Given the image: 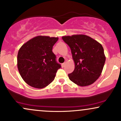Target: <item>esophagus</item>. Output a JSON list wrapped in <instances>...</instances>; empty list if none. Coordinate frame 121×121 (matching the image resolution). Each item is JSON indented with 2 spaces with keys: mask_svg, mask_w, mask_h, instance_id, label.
Returning <instances> with one entry per match:
<instances>
[{
  "mask_svg": "<svg viewBox=\"0 0 121 121\" xmlns=\"http://www.w3.org/2000/svg\"><path fill=\"white\" fill-rule=\"evenodd\" d=\"M65 65H66V63H65V62H64V63H62V64H61V65H62V67H65Z\"/></svg>",
  "mask_w": 121,
  "mask_h": 121,
  "instance_id": "esophagus-1",
  "label": "esophagus"
}]
</instances>
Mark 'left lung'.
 Returning <instances> with one entry per match:
<instances>
[{
	"label": "left lung",
	"mask_w": 121,
	"mask_h": 121,
	"mask_svg": "<svg viewBox=\"0 0 121 121\" xmlns=\"http://www.w3.org/2000/svg\"><path fill=\"white\" fill-rule=\"evenodd\" d=\"M62 39L70 47L75 64L69 78L80 86L92 84L100 76L106 60L102 45L84 35L65 36Z\"/></svg>",
	"instance_id": "obj_1"
}]
</instances>
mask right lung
Wrapping results in <instances>:
<instances>
[{
	"label": "right lung",
	"mask_w": 121,
	"mask_h": 121,
	"mask_svg": "<svg viewBox=\"0 0 121 121\" xmlns=\"http://www.w3.org/2000/svg\"><path fill=\"white\" fill-rule=\"evenodd\" d=\"M58 37L38 36L23 44L17 54V68L24 81L30 86L41 89L55 79L61 65L52 52Z\"/></svg>",
	"instance_id": "1"
}]
</instances>
